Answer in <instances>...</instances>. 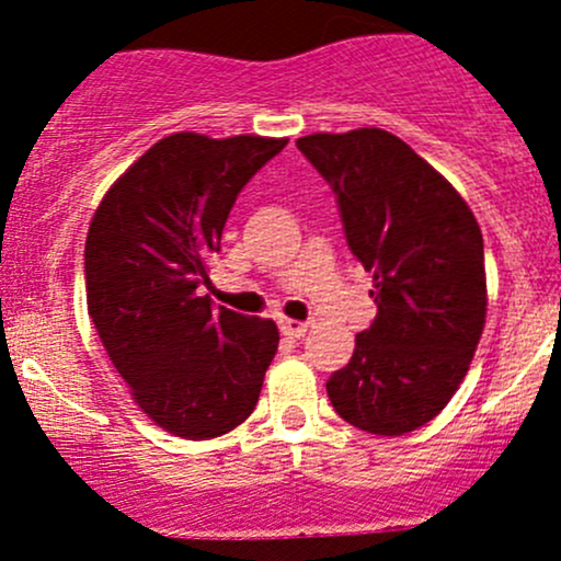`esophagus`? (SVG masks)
Returning <instances> with one entry per match:
<instances>
[{"instance_id":"34e87169","label":"esophagus","mask_w":561,"mask_h":561,"mask_svg":"<svg viewBox=\"0 0 561 561\" xmlns=\"http://www.w3.org/2000/svg\"><path fill=\"white\" fill-rule=\"evenodd\" d=\"M279 331H282V336H287V339H301L304 333H307V322L279 317Z\"/></svg>"}]
</instances>
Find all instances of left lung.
I'll return each instance as SVG.
<instances>
[{
  "label": "left lung",
  "mask_w": 561,
  "mask_h": 561,
  "mask_svg": "<svg viewBox=\"0 0 561 561\" xmlns=\"http://www.w3.org/2000/svg\"><path fill=\"white\" fill-rule=\"evenodd\" d=\"M296 146L336 195L350 252L375 274L377 314L328 377V399L350 426L399 437L432 421L467 375L485 322L483 236L454 186L386 129Z\"/></svg>",
  "instance_id": "left-lung-1"
}]
</instances>
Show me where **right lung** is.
<instances>
[{"label":"right lung","instance_id":"1","mask_svg":"<svg viewBox=\"0 0 561 561\" xmlns=\"http://www.w3.org/2000/svg\"><path fill=\"white\" fill-rule=\"evenodd\" d=\"M285 138L175 133L100 203L87 236L89 317L140 410L184 439L252 415L279 344L274 320L201 296L236 197Z\"/></svg>","mask_w":561,"mask_h":561}]
</instances>
